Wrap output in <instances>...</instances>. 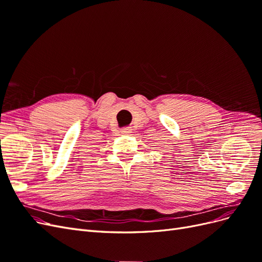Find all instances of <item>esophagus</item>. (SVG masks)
<instances>
[{
	"instance_id": "esophagus-1",
	"label": "esophagus",
	"mask_w": 262,
	"mask_h": 262,
	"mask_svg": "<svg viewBox=\"0 0 262 262\" xmlns=\"http://www.w3.org/2000/svg\"><path fill=\"white\" fill-rule=\"evenodd\" d=\"M121 133L122 134H129V133H131V128H123V129H121Z\"/></svg>"
}]
</instances>
